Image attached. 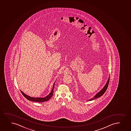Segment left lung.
Instances as JSON below:
<instances>
[{
  "mask_svg": "<svg viewBox=\"0 0 131 131\" xmlns=\"http://www.w3.org/2000/svg\"><path fill=\"white\" fill-rule=\"evenodd\" d=\"M109 81H110V75H109V77H108V79L106 84H105V86H104L103 88L99 92H98L97 94H96L94 96L93 98L89 99V100H88V101L93 100L95 99H96L97 98H99V97H101L105 93V91H106L107 87H108V86Z\"/></svg>",
  "mask_w": 131,
  "mask_h": 131,
  "instance_id": "left-lung-1",
  "label": "left lung"
}]
</instances>
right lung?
Listing matches in <instances>:
<instances>
[{
    "label": "right lung",
    "mask_w": 131,
    "mask_h": 131,
    "mask_svg": "<svg viewBox=\"0 0 131 131\" xmlns=\"http://www.w3.org/2000/svg\"><path fill=\"white\" fill-rule=\"evenodd\" d=\"M55 83V82L54 83L52 91H51L50 93L48 95L46 96V97H30L29 96L27 95L26 94H24L21 91V93L23 95V96L28 100L31 101H32V102H46V101H47L49 100L53 94V90L54 86H55V85H54Z\"/></svg>",
    "instance_id": "right-lung-1"
}]
</instances>
